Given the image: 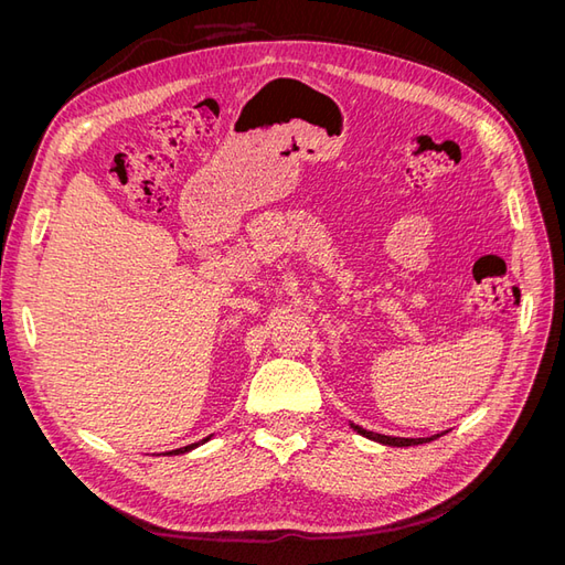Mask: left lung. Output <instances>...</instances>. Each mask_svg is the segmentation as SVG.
I'll return each instance as SVG.
<instances>
[{
	"label": "left lung",
	"instance_id": "obj_1",
	"mask_svg": "<svg viewBox=\"0 0 565 565\" xmlns=\"http://www.w3.org/2000/svg\"><path fill=\"white\" fill-rule=\"evenodd\" d=\"M353 429H355L358 434H361V436H365V438H372V440H377V443H384V446H396V448L419 446V443H429V440L438 438V436H431V438H393V436H384V434H374V431L361 429V426H355V424H353Z\"/></svg>",
	"mask_w": 565,
	"mask_h": 565
}]
</instances>
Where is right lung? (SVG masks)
<instances>
[{"mask_svg": "<svg viewBox=\"0 0 565 565\" xmlns=\"http://www.w3.org/2000/svg\"><path fill=\"white\" fill-rule=\"evenodd\" d=\"M207 440V438H204ZM204 440H200V443H204ZM200 443H191V446H185V448H179V450H172V452H167V455H179V452H188V450H193V448H198Z\"/></svg>", "mask_w": 565, "mask_h": 565, "instance_id": "right-lung-1", "label": "right lung"}]
</instances>
